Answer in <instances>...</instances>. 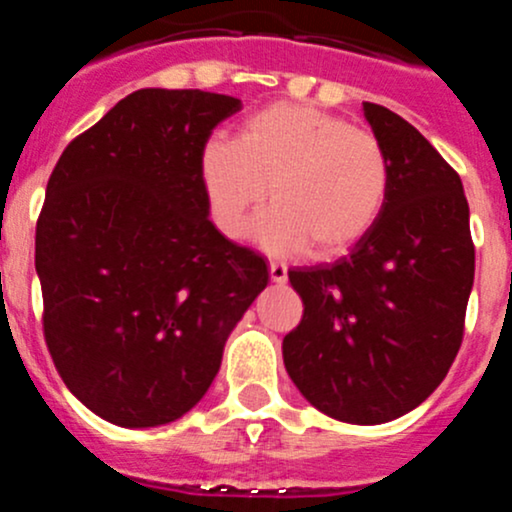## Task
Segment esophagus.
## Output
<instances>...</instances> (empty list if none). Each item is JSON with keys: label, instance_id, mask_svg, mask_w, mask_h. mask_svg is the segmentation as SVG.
I'll return each instance as SVG.
<instances>
[{"label": "esophagus", "instance_id": "obj_1", "mask_svg": "<svg viewBox=\"0 0 512 512\" xmlns=\"http://www.w3.org/2000/svg\"><path fill=\"white\" fill-rule=\"evenodd\" d=\"M268 273H271V281L278 283V286H283V283L288 281V268L283 266V263L273 261L271 266H268Z\"/></svg>", "mask_w": 512, "mask_h": 512}]
</instances>
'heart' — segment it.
Returning <instances> with one entry per match:
<instances>
[{
	"instance_id": "b5f03b06",
	"label": "heart",
	"mask_w": 512,
	"mask_h": 512,
	"mask_svg": "<svg viewBox=\"0 0 512 512\" xmlns=\"http://www.w3.org/2000/svg\"><path fill=\"white\" fill-rule=\"evenodd\" d=\"M202 179L221 234L239 236L268 187L271 207L254 221L268 251L328 256L372 229L389 194V160L370 130L300 103H273L241 123L236 140L202 150Z\"/></svg>"
}]
</instances>
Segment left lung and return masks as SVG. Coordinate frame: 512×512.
I'll return each mask as SVG.
<instances>
[{"instance_id":"left-lung-1","label":"left lung","mask_w":512,"mask_h":512,"mask_svg":"<svg viewBox=\"0 0 512 512\" xmlns=\"http://www.w3.org/2000/svg\"><path fill=\"white\" fill-rule=\"evenodd\" d=\"M389 160L374 226L335 263L288 271L303 320L283 337L298 392L347 424H384L419 407L461 347L476 251L461 177L429 140L362 103Z\"/></svg>"}]
</instances>
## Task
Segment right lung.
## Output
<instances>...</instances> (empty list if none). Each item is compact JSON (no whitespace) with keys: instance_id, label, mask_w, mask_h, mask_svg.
<instances>
[{"instance_id":"1","label":"right lung","mask_w":512,"mask_h":512,"mask_svg":"<svg viewBox=\"0 0 512 512\" xmlns=\"http://www.w3.org/2000/svg\"><path fill=\"white\" fill-rule=\"evenodd\" d=\"M241 100L142 88L63 150L36 224L44 337L78 402L125 429L187 414L268 266L209 221L202 150Z\"/></svg>"}]
</instances>
